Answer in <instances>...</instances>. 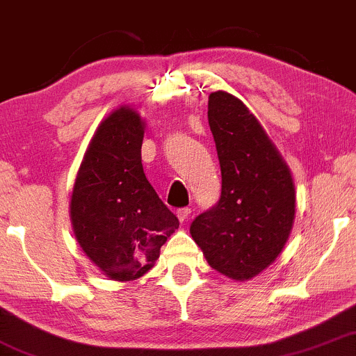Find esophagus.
<instances>
[{"label":"esophagus","mask_w":356,"mask_h":356,"mask_svg":"<svg viewBox=\"0 0 356 356\" xmlns=\"http://www.w3.org/2000/svg\"><path fill=\"white\" fill-rule=\"evenodd\" d=\"M191 211L192 210L188 209V207H182V209H177V211H175V213H177V218L181 220V222H186L188 215H191Z\"/></svg>","instance_id":"obj_1"}]
</instances>
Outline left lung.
<instances>
[{
    "label": "left lung",
    "mask_w": 356,
    "mask_h": 356,
    "mask_svg": "<svg viewBox=\"0 0 356 356\" xmlns=\"http://www.w3.org/2000/svg\"><path fill=\"white\" fill-rule=\"evenodd\" d=\"M209 124L222 193L191 223V235L211 268L245 281L284 248L296 213L294 184L271 139L238 98L210 93Z\"/></svg>",
    "instance_id": "8db88e82"
}]
</instances>
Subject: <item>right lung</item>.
<instances>
[{
  "instance_id": "add662e5",
  "label": "right lung",
  "mask_w": 356,
  "mask_h": 356,
  "mask_svg": "<svg viewBox=\"0 0 356 356\" xmlns=\"http://www.w3.org/2000/svg\"><path fill=\"white\" fill-rule=\"evenodd\" d=\"M145 126L120 108L98 126L70 202L74 233L108 277L131 281L149 271L179 218L159 199L141 163Z\"/></svg>"
}]
</instances>
